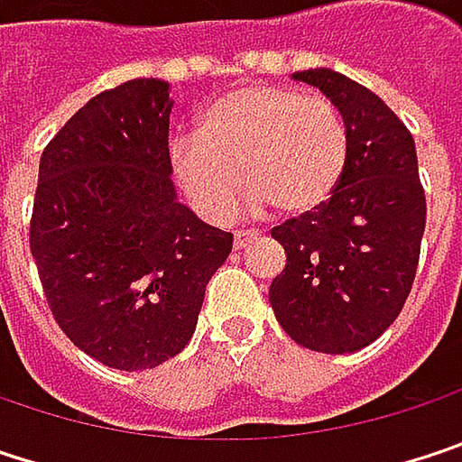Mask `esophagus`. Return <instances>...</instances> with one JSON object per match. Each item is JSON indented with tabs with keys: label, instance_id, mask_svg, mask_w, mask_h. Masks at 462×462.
<instances>
[{
	"label": "esophagus",
	"instance_id": "esophagus-1",
	"mask_svg": "<svg viewBox=\"0 0 462 462\" xmlns=\"http://www.w3.org/2000/svg\"><path fill=\"white\" fill-rule=\"evenodd\" d=\"M251 240H256V232H248V230H237L235 232V240H232V245H235V251H240V248H245Z\"/></svg>",
	"mask_w": 462,
	"mask_h": 462
}]
</instances>
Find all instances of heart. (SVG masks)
I'll list each match as a JSON object with an SVG mask.
<instances>
[{"label":"heart","mask_w":462,"mask_h":462,"mask_svg":"<svg viewBox=\"0 0 462 462\" xmlns=\"http://www.w3.org/2000/svg\"><path fill=\"white\" fill-rule=\"evenodd\" d=\"M347 154L350 131L334 101L254 82L222 93L200 112L195 139L171 143V168L208 222L230 219L240 181L248 189V214L278 208L297 219L334 195Z\"/></svg>","instance_id":"obj_1"}]
</instances>
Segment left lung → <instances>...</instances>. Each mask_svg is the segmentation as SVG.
<instances>
[{
  "mask_svg": "<svg viewBox=\"0 0 462 462\" xmlns=\"http://www.w3.org/2000/svg\"><path fill=\"white\" fill-rule=\"evenodd\" d=\"M350 131L347 168L321 208L273 227L286 267L270 286L283 331L319 353H356L402 313L420 259L425 192L415 139L388 104L331 69L297 71Z\"/></svg>",
  "mask_w": 462,
  "mask_h": 462,
  "instance_id": "left-lung-1",
  "label": "left lung"
}]
</instances>
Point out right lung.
Instances as JSON below:
<instances>
[{
    "label": "right lung",
    "mask_w": 462,
    "mask_h": 462,
    "mask_svg": "<svg viewBox=\"0 0 462 462\" xmlns=\"http://www.w3.org/2000/svg\"><path fill=\"white\" fill-rule=\"evenodd\" d=\"M171 88L128 79L50 141L29 227L47 305L104 366L141 372L192 339L232 232L200 222L171 181Z\"/></svg>",
    "instance_id": "add662e5"
}]
</instances>
